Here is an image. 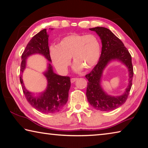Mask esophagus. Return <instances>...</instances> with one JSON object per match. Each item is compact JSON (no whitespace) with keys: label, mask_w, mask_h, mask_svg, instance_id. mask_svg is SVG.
<instances>
[{"label":"esophagus","mask_w":148,"mask_h":148,"mask_svg":"<svg viewBox=\"0 0 148 148\" xmlns=\"http://www.w3.org/2000/svg\"><path fill=\"white\" fill-rule=\"evenodd\" d=\"M77 79V78H76V77H72V78H71V83H74V82H76Z\"/></svg>","instance_id":"esophagus-1"}]
</instances>
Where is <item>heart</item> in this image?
Instances as JSON below:
<instances>
[{"instance_id": "b5f03b06", "label": "heart", "mask_w": 148, "mask_h": 148, "mask_svg": "<svg viewBox=\"0 0 148 148\" xmlns=\"http://www.w3.org/2000/svg\"><path fill=\"white\" fill-rule=\"evenodd\" d=\"M101 47L94 34H72L64 37L57 46H51L49 55L55 67L61 73H65L72 57L76 71L92 69L99 62Z\"/></svg>"}]
</instances>
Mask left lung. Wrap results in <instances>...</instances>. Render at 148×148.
Segmentation results:
<instances>
[{
    "label": "left lung",
    "instance_id": "8db88e82",
    "mask_svg": "<svg viewBox=\"0 0 148 148\" xmlns=\"http://www.w3.org/2000/svg\"><path fill=\"white\" fill-rule=\"evenodd\" d=\"M99 35L102 42V51L99 61L86 77L87 82L86 97L89 104L95 109L108 112L114 110L127 101L132 87L133 67L131 54L124 44L108 29L97 27L89 29ZM118 60L125 64L129 71V84L125 92L119 96H112L105 92L101 86L102 73L111 61Z\"/></svg>",
    "mask_w": 148,
    "mask_h": 148
}]
</instances>
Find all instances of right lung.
Wrapping results in <instances>:
<instances>
[{"mask_svg":"<svg viewBox=\"0 0 148 148\" xmlns=\"http://www.w3.org/2000/svg\"><path fill=\"white\" fill-rule=\"evenodd\" d=\"M48 37L46 29L42 30L32 37L21 56L20 69V82L27 101L35 109L44 114L56 113L63 108L68 101L69 91L71 88L70 77L59 76L55 73L49 62L47 64V70L43 73L47 82L46 89L43 92L38 95H34L25 87L22 74L26 68L27 59L29 56L40 54L48 61L51 62L48 46Z\"/></svg>","mask_w":148,"mask_h":148,"instance_id":"right-lung-1","label":"right lung"}]
</instances>
